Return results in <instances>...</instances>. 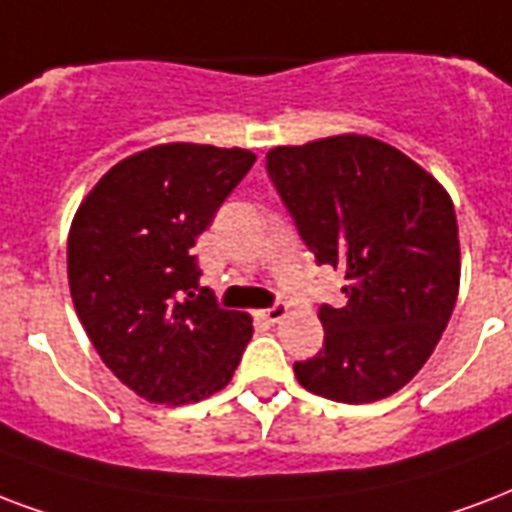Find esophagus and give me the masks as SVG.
Instances as JSON below:
<instances>
[{
    "label": "esophagus",
    "mask_w": 512,
    "mask_h": 512,
    "mask_svg": "<svg viewBox=\"0 0 512 512\" xmlns=\"http://www.w3.org/2000/svg\"><path fill=\"white\" fill-rule=\"evenodd\" d=\"M284 314H287V306H284L282 300H276V303H271V306L268 308H263V311H260V317L265 319V322H279V319H284Z\"/></svg>",
    "instance_id": "1"
}]
</instances>
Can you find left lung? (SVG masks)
I'll list each match as a JSON object with an SVG mask.
<instances>
[{"instance_id":"1","label":"left lung","mask_w":512,"mask_h":512,"mask_svg":"<svg viewBox=\"0 0 512 512\" xmlns=\"http://www.w3.org/2000/svg\"><path fill=\"white\" fill-rule=\"evenodd\" d=\"M284 209L317 265L346 273V306L322 303V349L300 386L335 403L403 389L438 346L459 295V228L443 187L395 147L330 136L265 155Z\"/></svg>"}]
</instances>
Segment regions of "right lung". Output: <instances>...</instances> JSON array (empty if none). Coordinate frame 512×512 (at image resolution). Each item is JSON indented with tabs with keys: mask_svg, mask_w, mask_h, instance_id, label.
I'll return each mask as SVG.
<instances>
[{
	"mask_svg": "<svg viewBox=\"0 0 512 512\" xmlns=\"http://www.w3.org/2000/svg\"><path fill=\"white\" fill-rule=\"evenodd\" d=\"M255 155L212 144L136 152L77 209L66 271L77 317L112 373L150 403H195L228 384L252 319L225 311L190 252Z\"/></svg>",
	"mask_w": 512,
	"mask_h": 512,
	"instance_id": "right-lung-1",
	"label": "right lung"
}]
</instances>
